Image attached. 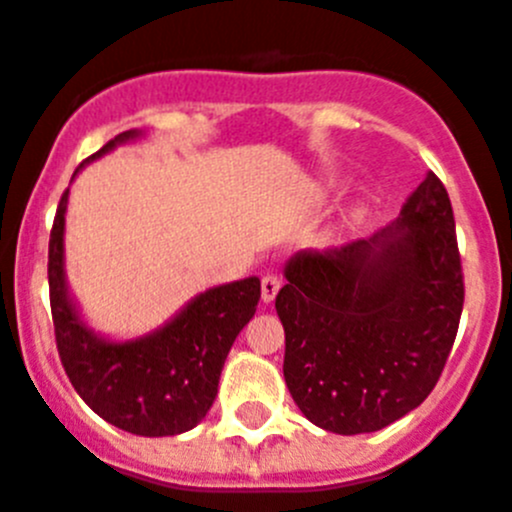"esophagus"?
Returning a JSON list of instances; mask_svg holds the SVG:
<instances>
[{"label": "esophagus", "mask_w": 512, "mask_h": 512, "mask_svg": "<svg viewBox=\"0 0 512 512\" xmlns=\"http://www.w3.org/2000/svg\"><path fill=\"white\" fill-rule=\"evenodd\" d=\"M279 287H282V282H279L277 274H274V271H266L264 277H261V300H264L266 305H269V302H274Z\"/></svg>", "instance_id": "obj_1"}]
</instances>
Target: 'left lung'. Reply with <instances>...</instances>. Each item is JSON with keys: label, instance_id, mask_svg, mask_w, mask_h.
Listing matches in <instances>:
<instances>
[{"label": "left lung", "instance_id": "obj_1", "mask_svg": "<svg viewBox=\"0 0 512 512\" xmlns=\"http://www.w3.org/2000/svg\"><path fill=\"white\" fill-rule=\"evenodd\" d=\"M284 277V382L310 423L372 433L431 395L464 307L454 210L433 171L390 228L297 251Z\"/></svg>", "mask_w": 512, "mask_h": 512}]
</instances>
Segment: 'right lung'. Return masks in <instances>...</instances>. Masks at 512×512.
<instances>
[{
    "mask_svg": "<svg viewBox=\"0 0 512 512\" xmlns=\"http://www.w3.org/2000/svg\"><path fill=\"white\" fill-rule=\"evenodd\" d=\"M133 138L138 133L125 130L87 161ZM66 202L69 189L58 202L48 243V287L58 356L74 390L99 418L135 436L156 438L189 431L212 408L230 346L256 312L259 277L207 289L148 336L125 343L104 341L79 318L66 287Z\"/></svg>",
    "mask_w": 512,
    "mask_h": 512,
    "instance_id": "obj_1",
    "label": "right lung"
}]
</instances>
